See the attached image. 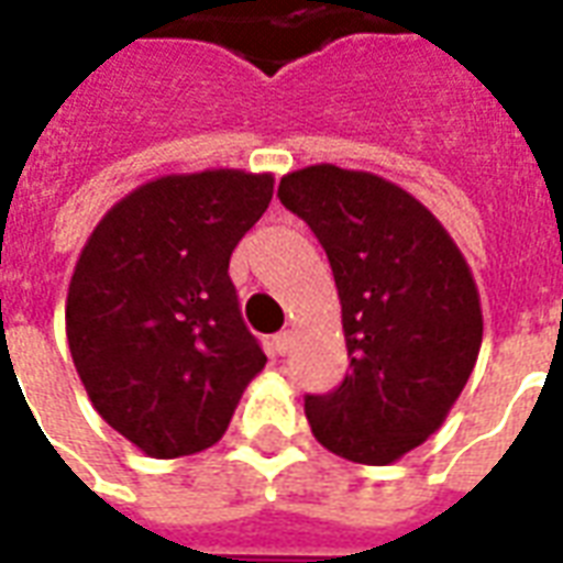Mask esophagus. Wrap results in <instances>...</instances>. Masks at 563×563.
<instances>
[{
    "mask_svg": "<svg viewBox=\"0 0 563 563\" xmlns=\"http://www.w3.org/2000/svg\"><path fill=\"white\" fill-rule=\"evenodd\" d=\"M274 350H277V355L289 353V350H292V331H280V334L274 338Z\"/></svg>",
    "mask_w": 563,
    "mask_h": 563,
    "instance_id": "34e87169",
    "label": "esophagus"
}]
</instances>
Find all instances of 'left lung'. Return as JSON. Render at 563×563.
I'll list each match as a JSON object with an SVG mask.
<instances>
[{"label": "left lung", "instance_id": "1", "mask_svg": "<svg viewBox=\"0 0 563 563\" xmlns=\"http://www.w3.org/2000/svg\"><path fill=\"white\" fill-rule=\"evenodd\" d=\"M277 196L329 256L350 374L307 395L322 446L355 464H391L424 443L467 386L483 343L471 265L431 210L371 172L310 165Z\"/></svg>", "mask_w": 563, "mask_h": 563}]
</instances>
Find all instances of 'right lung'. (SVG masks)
I'll list each match as a JSON object with an SVG mask.
<instances>
[{
  "instance_id": "1",
  "label": "right lung",
  "mask_w": 563,
  "mask_h": 563,
  "mask_svg": "<svg viewBox=\"0 0 563 563\" xmlns=\"http://www.w3.org/2000/svg\"><path fill=\"white\" fill-rule=\"evenodd\" d=\"M271 196V174H165L120 198L80 250L68 350L92 407L150 459L213 446L268 362L229 258Z\"/></svg>"
}]
</instances>
